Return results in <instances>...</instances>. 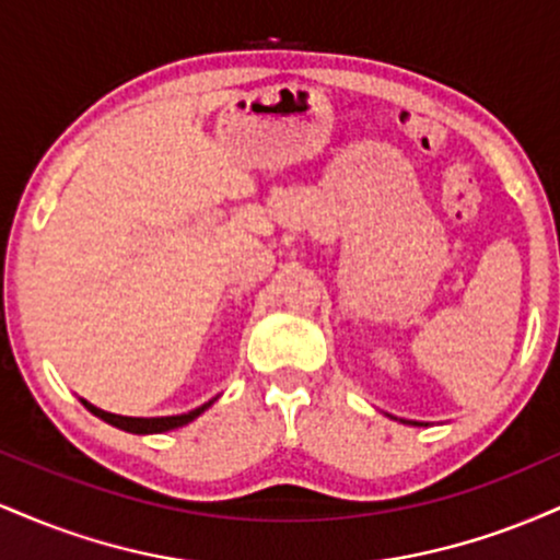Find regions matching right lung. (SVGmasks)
Wrapping results in <instances>:
<instances>
[{
	"instance_id": "right-lung-1",
	"label": "right lung",
	"mask_w": 560,
	"mask_h": 560,
	"mask_svg": "<svg viewBox=\"0 0 560 560\" xmlns=\"http://www.w3.org/2000/svg\"><path fill=\"white\" fill-rule=\"evenodd\" d=\"M86 405L89 410L96 416V419L113 423V427L124 429V432H131V434H160V432H171V429H178V427H186L189 421H195L199 413H205V410L213 405V400L199 405V408L189 410V413H182V416H160V419H133V416H115V413H107V410L96 408V405L81 400Z\"/></svg>"
}]
</instances>
